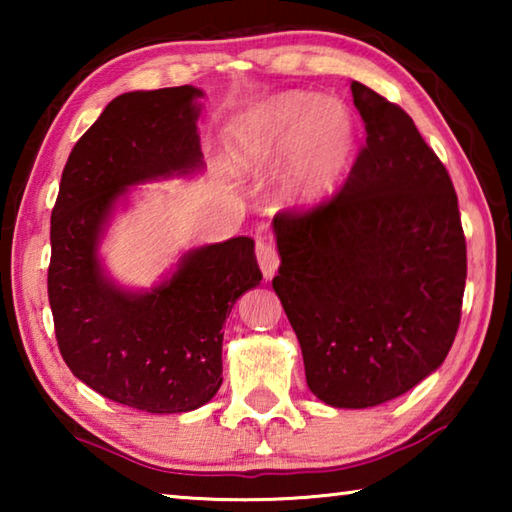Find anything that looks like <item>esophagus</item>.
I'll use <instances>...</instances> for the list:
<instances>
[{
    "label": "esophagus",
    "instance_id": "esophagus-1",
    "mask_svg": "<svg viewBox=\"0 0 512 512\" xmlns=\"http://www.w3.org/2000/svg\"><path fill=\"white\" fill-rule=\"evenodd\" d=\"M255 253H257V262H259V268H262L264 277L266 280H271L277 271V266H280V255H277L273 241L266 237H257Z\"/></svg>",
    "mask_w": 512,
    "mask_h": 512
}]
</instances>
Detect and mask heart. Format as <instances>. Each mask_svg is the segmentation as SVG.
<instances>
[{
	"label": "heart",
	"instance_id": "heart-1",
	"mask_svg": "<svg viewBox=\"0 0 512 512\" xmlns=\"http://www.w3.org/2000/svg\"><path fill=\"white\" fill-rule=\"evenodd\" d=\"M352 144L354 121L341 99L291 92L262 103L239 121L232 160L239 169H257L291 146L289 201L314 207L334 194Z\"/></svg>",
	"mask_w": 512,
	"mask_h": 512
}]
</instances>
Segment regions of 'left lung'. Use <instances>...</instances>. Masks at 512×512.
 Returning a JSON list of instances; mask_svg holds the SVG:
<instances>
[{
  "instance_id": "left-lung-1",
  "label": "left lung",
  "mask_w": 512,
  "mask_h": 512,
  "mask_svg": "<svg viewBox=\"0 0 512 512\" xmlns=\"http://www.w3.org/2000/svg\"><path fill=\"white\" fill-rule=\"evenodd\" d=\"M350 88L366 144L329 201L275 214L273 289L309 391L336 409H366L445 361L467 250L452 178L413 119L359 81Z\"/></svg>"
}]
</instances>
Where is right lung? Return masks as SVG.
I'll return each mask as SVG.
<instances>
[{
	"label": "right lung",
	"instance_id": "obj_1",
	"mask_svg": "<svg viewBox=\"0 0 512 512\" xmlns=\"http://www.w3.org/2000/svg\"><path fill=\"white\" fill-rule=\"evenodd\" d=\"M192 85L112 99L69 153L51 210L47 273L58 350L92 391L146 413H185L221 386L223 325L262 280L255 241L187 253L146 293L103 275L97 246L117 198L135 183L201 167Z\"/></svg>",
	"mask_w": 512,
	"mask_h": 512
}]
</instances>
